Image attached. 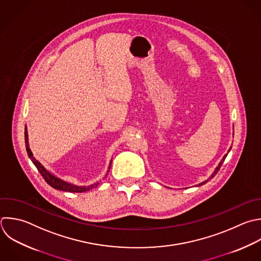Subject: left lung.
Instances as JSON below:
<instances>
[{
  "instance_id": "1",
  "label": "left lung",
  "mask_w": 261,
  "mask_h": 261,
  "mask_svg": "<svg viewBox=\"0 0 261 261\" xmlns=\"http://www.w3.org/2000/svg\"><path fill=\"white\" fill-rule=\"evenodd\" d=\"M230 149H231V147H230V148H229V149H228V151H227V153H228V152H229V150H230ZM227 153H226V154H225V155H224V156H223V157H222V159H221V160H220V162H219V163H218V165H217V166H216V168H215V169H214V171H213V173H212V174H211V175H210V176H209V177H208V178H207V179H206V180H204V181H202V182H200V184H199V185H197V186H196V187H198V186H202V185H204V184H206V182H207V181H208V180H209V179H211V178H212V177H214V176H215V174H216V173H217V172H218V170H219V168H220V166H221V165H222V163H223V161H224V159H225V157H226V156H227Z\"/></svg>"
}]
</instances>
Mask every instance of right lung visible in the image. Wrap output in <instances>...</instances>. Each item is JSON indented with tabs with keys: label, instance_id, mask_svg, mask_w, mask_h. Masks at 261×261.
I'll use <instances>...</instances> for the list:
<instances>
[{
	"label": "right lung",
	"instance_id": "right-lung-1",
	"mask_svg": "<svg viewBox=\"0 0 261 261\" xmlns=\"http://www.w3.org/2000/svg\"><path fill=\"white\" fill-rule=\"evenodd\" d=\"M25 147H27V151H28V155L29 157L31 158V160L33 161V163L35 164V166L38 168V170L40 171V173L42 174V176L44 177V179L47 181V184H49L52 188L56 189V190H60V191H65V192H70V193H83V192H88L90 190H92L93 188H96L100 182L97 181L93 185H90V186H75L73 184H70V182H67L57 176H55L54 174H52L50 171H48L43 165L41 162H39L35 157H34V154L30 148V144H29V135H28V130H27V126H25ZM111 163H112V160L110 161L109 163V167H108V171L107 173L109 172V169L111 167ZM107 175V174H106Z\"/></svg>",
	"mask_w": 261,
	"mask_h": 261
}]
</instances>
